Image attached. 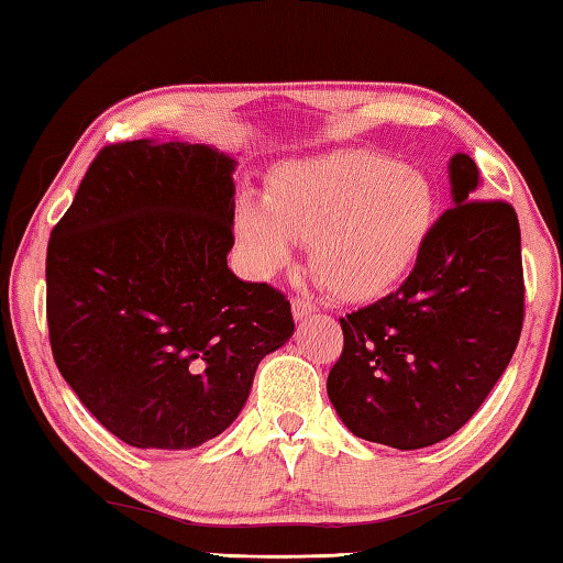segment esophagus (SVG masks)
Wrapping results in <instances>:
<instances>
[{
	"mask_svg": "<svg viewBox=\"0 0 563 563\" xmlns=\"http://www.w3.org/2000/svg\"><path fill=\"white\" fill-rule=\"evenodd\" d=\"M310 313H316V303H310L308 298L292 300V318H296V321H303Z\"/></svg>",
	"mask_w": 563,
	"mask_h": 563,
	"instance_id": "34e87169",
	"label": "esophagus"
}]
</instances>
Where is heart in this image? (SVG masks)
Listing matches in <instances>:
<instances>
[{"label":"heart","mask_w":563,"mask_h":563,"mask_svg":"<svg viewBox=\"0 0 563 563\" xmlns=\"http://www.w3.org/2000/svg\"><path fill=\"white\" fill-rule=\"evenodd\" d=\"M434 220L432 181L366 151L285 164L267 197L245 195L234 207V232L250 273L273 278L292 265L298 242H313L316 278L351 303L397 288L422 257Z\"/></svg>","instance_id":"b5f03b06"}]
</instances>
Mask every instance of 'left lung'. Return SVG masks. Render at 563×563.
Wrapping results in <instances>:
<instances>
[{"mask_svg":"<svg viewBox=\"0 0 563 563\" xmlns=\"http://www.w3.org/2000/svg\"><path fill=\"white\" fill-rule=\"evenodd\" d=\"M452 207L409 278L341 318L329 399L356 438L419 450L455 434L510 364L523 329L516 209L481 199L467 154L448 164Z\"/></svg>","mask_w":563,"mask_h":563,"instance_id":"8db88e82","label":"left lung"}]
</instances>
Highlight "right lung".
<instances>
[{"label":"right lung","instance_id":"add662e5","mask_svg":"<svg viewBox=\"0 0 563 563\" xmlns=\"http://www.w3.org/2000/svg\"><path fill=\"white\" fill-rule=\"evenodd\" d=\"M234 156L187 141L106 146L47 245L49 346L108 432L141 450L222 434L290 303L228 267Z\"/></svg>","mask_w":563,"mask_h":563}]
</instances>
